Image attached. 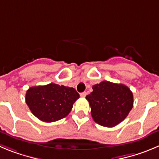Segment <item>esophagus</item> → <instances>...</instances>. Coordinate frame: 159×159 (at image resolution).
<instances>
[{
	"label": "esophagus",
	"mask_w": 159,
	"mask_h": 159,
	"mask_svg": "<svg viewBox=\"0 0 159 159\" xmlns=\"http://www.w3.org/2000/svg\"><path fill=\"white\" fill-rule=\"evenodd\" d=\"M86 95H87L86 92H84V93H81V94H80V96H81V97H85Z\"/></svg>",
	"instance_id": "esophagus-1"
}]
</instances>
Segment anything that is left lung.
I'll use <instances>...</instances> for the list:
<instances>
[{"instance_id":"left-lung-1","label":"left lung","mask_w":159,"mask_h":159,"mask_svg":"<svg viewBox=\"0 0 159 159\" xmlns=\"http://www.w3.org/2000/svg\"><path fill=\"white\" fill-rule=\"evenodd\" d=\"M93 89L85 98L97 124L114 127L128 116L133 106V95L126 85L103 81L94 84Z\"/></svg>"}]
</instances>
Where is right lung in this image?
<instances>
[{
	"label": "right lung",
	"mask_w": 159,
	"mask_h": 159,
	"mask_svg": "<svg viewBox=\"0 0 159 159\" xmlns=\"http://www.w3.org/2000/svg\"><path fill=\"white\" fill-rule=\"evenodd\" d=\"M79 96L74 88L51 83L30 87L26 91V103L38 119L53 122L67 116Z\"/></svg>",
	"instance_id": "obj_1"
}]
</instances>
